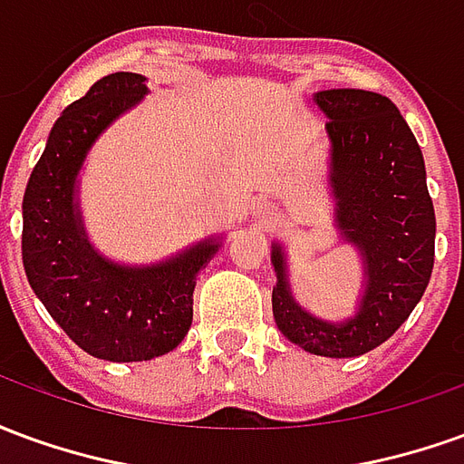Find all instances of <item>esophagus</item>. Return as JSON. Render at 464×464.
<instances>
[{
    "label": "esophagus",
    "mask_w": 464,
    "mask_h": 464,
    "mask_svg": "<svg viewBox=\"0 0 464 464\" xmlns=\"http://www.w3.org/2000/svg\"><path fill=\"white\" fill-rule=\"evenodd\" d=\"M253 218L258 223H271L278 218V206L271 201H258L253 206Z\"/></svg>",
    "instance_id": "obj_1"
}]
</instances>
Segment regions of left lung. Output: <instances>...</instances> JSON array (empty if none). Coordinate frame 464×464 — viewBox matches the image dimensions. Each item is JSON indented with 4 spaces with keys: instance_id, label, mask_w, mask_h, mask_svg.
<instances>
[{
    "instance_id": "1",
    "label": "left lung",
    "mask_w": 464,
    "mask_h": 464,
    "mask_svg": "<svg viewBox=\"0 0 464 464\" xmlns=\"http://www.w3.org/2000/svg\"><path fill=\"white\" fill-rule=\"evenodd\" d=\"M331 141L333 223L362 261V293L345 321H323L295 301L288 253L271 243L273 318L311 355L358 358L408 321L435 263V208L415 136L388 96L328 89L313 96Z\"/></svg>"
}]
</instances>
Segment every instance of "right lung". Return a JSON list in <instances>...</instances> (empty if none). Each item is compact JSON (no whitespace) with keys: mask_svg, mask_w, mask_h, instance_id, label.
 <instances>
[{"mask_svg":"<svg viewBox=\"0 0 464 464\" xmlns=\"http://www.w3.org/2000/svg\"><path fill=\"white\" fill-rule=\"evenodd\" d=\"M146 94V76L116 72L66 106L22 203V261L32 291L79 348L111 362L159 358L186 338L196 278L223 241L211 236L146 266L111 261L89 241L79 173L99 136Z\"/></svg>","mask_w":464,"mask_h":464,"instance_id":"add662e5","label":"right lung"}]
</instances>
